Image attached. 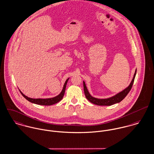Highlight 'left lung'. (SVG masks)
I'll return each mask as SVG.
<instances>
[{
    "instance_id": "8db88e82",
    "label": "left lung",
    "mask_w": 154,
    "mask_h": 154,
    "mask_svg": "<svg viewBox=\"0 0 154 154\" xmlns=\"http://www.w3.org/2000/svg\"><path fill=\"white\" fill-rule=\"evenodd\" d=\"M136 73H137V69L135 71V73H134L133 78L131 80V82L127 87H126L125 89H124L122 91H121L119 93H117L112 97H110L109 98H95V97H93L89 93V91L87 88V86L85 85V83L84 82V81H83L84 91V94L85 95V97L90 102H91V103L95 104V105H98V106H112L113 104H115L116 103H119V102H121L130 92V91L132 88V86L133 85L134 82Z\"/></svg>"
}]
</instances>
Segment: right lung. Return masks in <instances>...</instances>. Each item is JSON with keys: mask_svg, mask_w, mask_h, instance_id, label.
<instances>
[{"mask_svg": "<svg viewBox=\"0 0 154 154\" xmlns=\"http://www.w3.org/2000/svg\"><path fill=\"white\" fill-rule=\"evenodd\" d=\"M70 78H68L66 81L65 82V83L63 85V88L62 91H61V93L57 95V96L54 97H52V98H30L28 97L27 96L25 95L23 93L19 90L20 93L29 102L32 103L33 104H38V105H42V106H51V105H53L54 104L57 103L58 102H59L60 101H61L64 96V93H65V90H66V85L67 83L68 82V80H69Z\"/></svg>", "mask_w": 154, "mask_h": 154, "instance_id": "add662e5", "label": "right lung"}]
</instances>
